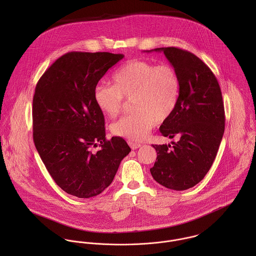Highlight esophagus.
Listing matches in <instances>:
<instances>
[{
  "instance_id": "34e87169",
  "label": "esophagus",
  "mask_w": 256,
  "mask_h": 256,
  "mask_svg": "<svg viewBox=\"0 0 256 256\" xmlns=\"http://www.w3.org/2000/svg\"><path fill=\"white\" fill-rule=\"evenodd\" d=\"M128 145L130 146V148H131L132 150H136V148H138L141 146V144L135 143V142H133V141H128Z\"/></svg>"
}]
</instances>
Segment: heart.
<instances>
[{"label": "heart", "instance_id": "1", "mask_svg": "<svg viewBox=\"0 0 256 256\" xmlns=\"http://www.w3.org/2000/svg\"><path fill=\"white\" fill-rule=\"evenodd\" d=\"M113 84H98L94 92L96 106L111 118L117 116L132 98L135 111L111 124V133L130 141H142L156 122L166 120L176 110L180 82L168 64L130 60L112 76Z\"/></svg>", "mask_w": 256, "mask_h": 256}]
</instances>
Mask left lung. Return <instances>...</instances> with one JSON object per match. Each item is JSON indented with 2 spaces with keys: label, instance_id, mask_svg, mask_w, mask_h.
Here are the masks:
<instances>
[{
  "label": "left lung",
  "instance_id": "obj_1",
  "mask_svg": "<svg viewBox=\"0 0 256 256\" xmlns=\"http://www.w3.org/2000/svg\"><path fill=\"white\" fill-rule=\"evenodd\" d=\"M154 50L164 51L180 78L176 108L160 127L162 136L180 140L172 148L152 145L158 156L150 172L160 185L186 190L204 178L217 156L224 131L222 92L211 69L193 53L178 47Z\"/></svg>",
  "mask_w": 256,
  "mask_h": 256
}]
</instances>
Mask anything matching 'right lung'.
<instances>
[{
  "label": "right lung",
  "instance_id": "1",
  "mask_svg": "<svg viewBox=\"0 0 256 256\" xmlns=\"http://www.w3.org/2000/svg\"><path fill=\"white\" fill-rule=\"evenodd\" d=\"M124 57L110 52H69L41 76L32 100L34 142L51 178L65 192L90 198L108 187L131 148L106 138L104 116L94 92ZM98 144L100 150L92 148Z\"/></svg>",
  "mask_w": 256,
  "mask_h": 256
}]
</instances>
